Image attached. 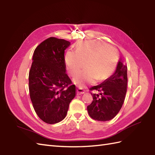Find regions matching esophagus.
<instances>
[{
    "label": "esophagus",
    "mask_w": 155,
    "mask_h": 155,
    "mask_svg": "<svg viewBox=\"0 0 155 155\" xmlns=\"http://www.w3.org/2000/svg\"><path fill=\"white\" fill-rule=\"evenodd\" d=\"M85 92V91L83 88H81L80 87H78L77 89V95H81V94H83Z\"/></svg>",
    "instance_id": "obj_1"
}]
</instances>
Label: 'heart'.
<instances>
[{"label":"heart","instance_id":"b5f03b06","mask_svg":"<svg viewBox=\"0 0 155 155\" xmlns=\"http://www.w3.org/2000/svg\"><path fill=\"white\" fill-rule=\"evenodd\" d=\"M119 60L117 50L114 47L99 40L81 42L75 51L69 50L64 61L68 73L74 75L86 62L87 68L75 74L74 83L80 87L94 84L96 80L108 78L115 70Z\"/></svg>","mask_w":155,"mask_h":155}]
</instances>
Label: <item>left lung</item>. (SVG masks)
Instances as JSON below:
<instances>
[{"label":"left lung","mask_w":155,"mask_h":155,"mask_svg":"<svg viewBox=\"0 0 155 155\" xmlns=\"http://www.w3.org/2000/svg\"><path fill=\"white\" fill-rule=\"evenodd\" d=\"M127 86V67L120 58L113 74L101 84L89 89L98 92L91 94L93 101L87 107L89 116L99 121L114 118L125 101Z\"/></svg>","instance_id":"1"}]
</instances>
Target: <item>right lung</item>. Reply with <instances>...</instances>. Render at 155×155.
<instances>
[{
    "label": "right lung",
    "mask_w": 155,
    "mask_h": 155,
    "mask_svg": "<svg viewBox=\"0 0 155 155\" xmlns=\"http://www.w3.org/2000/svg\"><path fill=\"white\" fill-rule=\"evenodd\" d=\"M70 42L51 37L34 51L29 71V92L40 119L55 124L66 117L76 87L66 73L64 52Z\"/></svg>",
    "instance_id": "right-lung-1"
}]
</instances>
